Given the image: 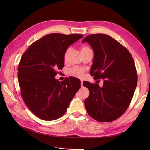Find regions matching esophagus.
Wrapping results in <instances>:
<instances>
[{
    "label": "esophagus",
    "instance_id": "34e87169",
    "mask_svg": "<svg viewBox=\"0 0 150 150\" xmlns=\"http://www.w3.org/2000/svg\"><path fill=\"white\" fill-rule=\"evenodd\" d=\"M81 87H83V81H81Z\"/></svg>",
    "mask_w": 150,
    "mask_h": 150
}]
</instances>
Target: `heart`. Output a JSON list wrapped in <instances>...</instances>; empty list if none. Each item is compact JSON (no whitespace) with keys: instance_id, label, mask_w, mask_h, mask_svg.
I'll use <instances>...</instances> for the list:
<instances>
[{"instance_id":"b5f03b06","label":"heart","mask_w":150,"mask_h":150,"mask_svg":"<svg viewBox=\"0 0 150 150\" xmlns=\"http://www.w3.org/2000/svg\"><path fill=\"white\" fill-rule=\"evenodd\" d=\"M71 48H68L66 51H65V53L64 54V61L65 62H67L68 59H69V54L71 52ZM90 51H92L89 47L88 46H83L81 48V54L85 53L86 52H88ZM85 72V69L81 67H73L71 69L68 73L72 77H75V78H81L83 76Z\"/></svg>"}]
</instances>
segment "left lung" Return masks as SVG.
Listing matches in <instances>:
<instances>
[{
    "label": "left lung",
    "instance_id": "left-lung-1",
    "mask_svg": "<svg viewBox=\"0 0 150 150\" xmlns=\"http://www.w3.org/2000/svg\"><path fill=\"white\" fill-rule=\"evenodd\" d=\"M84 42L94 52L90 74L104 81L101 88L96 83H83L89 90L85 108L95 120L112 121L124 114L133 98L138 81L134 60L128 49L108 35L90 34Z\"/></svg>",
    "mask_w": 150,
    "mask_h": 150
}]
</instances>
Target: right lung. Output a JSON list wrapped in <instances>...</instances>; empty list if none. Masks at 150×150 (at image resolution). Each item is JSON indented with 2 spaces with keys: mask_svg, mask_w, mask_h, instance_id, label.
Instances as JSON below:
<instances>
[{
  "mask_svg": "<svg viewBox=\"0 0 150 150\" xmlns=\"http://www.w3.org/2000/svg\"><path fill=\"white\" fill-rule=\"evenodd\" d=\"M82 34L53 33L32 44L21 57L18 67L21 94L26 106L39 118L52 121L65 114L69 103L81 87L78 78L55 79L64 67L67 47Z\"/></svg>",
  "mask_w": 150,
  "mask_h": 150,
  "instance_id": "add662e5",
  "label": "right lung"
}]
</instances>
